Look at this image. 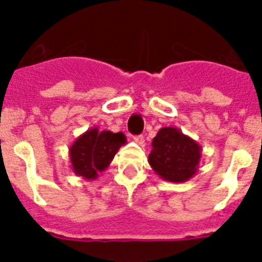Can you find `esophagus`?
<instances>
[{"label": "esophagus", "instance_id": "1", "mask_svg": "<svg viewBox=\"0 0 262 262\" xmlns=\"http://www.w3.org/2000/svg\"><path fill=\"white\" fill-rule=\"evenodd\" d=\"M134 140H135V143H136V144H139V145H142V147H143V145H144V138H143V136H140V135H139V136H135V138H134Z\"/></svg>", "mask_w": 262, "mask_h": 262}]
</instances>
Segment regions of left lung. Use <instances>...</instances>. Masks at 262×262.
I'll list each match as a JSON object with an SVG mask.
<instances>
[{"mask_svg": "<svg viewBox=\"0 0 262 262\" xmlns=\"http://www.w3.org/2000/svg\"><path fill=\"white\" fill-rule=\"evenodd\" d=\"M202 147L176 127H163L152 140L148 163L165 181H189L198 172Z\"/></svg>", "mask_w": 262, "mask_h": 262, "instance_id": "8db88e82", "label": "left lung"}]
</instances>
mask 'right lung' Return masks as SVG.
Masks as SVG:
<instances>
[{"label":"right lung","instance_id":"1","mask_svg":"<svg viewBox=\"0 0 262 262\" xmlns=\"http://www.w3.org/2000/svg\"><path fill=\"white\" fill-rule=\"evenodd\" d=\"M126 144V136L122 133L99 131L92 127L76 139L69 147L71 169L78 177L93 181L113 161L122 145Z\"/></svg>","mask_w":262,"mask_h":262}]
</instances>
